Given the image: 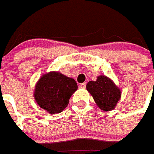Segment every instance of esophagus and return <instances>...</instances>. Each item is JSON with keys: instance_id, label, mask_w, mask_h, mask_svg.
<instances>
[{"instance_id": "obj_1", "label": "esophagus", "mask_w": 154, "mask_h": 154, "mask_svg": "<svg viewBox=\"0 0 154 154\" xmlns=\"http://www.w3.org/2000/svg\"><path fill=\"white\" fill-rule=\"evenodd\" d=\"M86 86V83L84 82V83H82L79 85V88H82V89H85Z\"/></svg>"}]
</instances>
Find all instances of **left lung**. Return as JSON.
Returning a JSON list of instances; mask_svg holds the SVG:
<instances>
[{
  "label": "left lung",
  "mask_w": 154,
  "mask_h": 154,
  "mask_svg": "<svg viewBox=\"0 0 154 154\" xmlns=\"http://www.w3.org/2000/svg\"><path fill=\"white\" fill-rule=\"evenodd\" d=\"M86 89L91 94L99 108L103 111L112 110L121 98L120 90L111 79L105 76L98 77L95 82H89Z\"/></svg>",
  "instance_id": "obj_1"
}]
</instances>
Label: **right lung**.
Returning a JSON list of instances; mask_svg holds the SVG:
<instances>
[{
    "instance_id": "right-lung-1",
    "label": "right lung",
    "mask_w": 154,
    "mask_h": 154,
    "mask_svg": "<svg viewBox=\"0 0 154 154\" xmlns=\"http://www.w3.org/2000/svg\"><path fill=\"white\" fill-rule=\"evenodd\" d=\"M77 89L74 79L52 72L40 78L36 83L34 97L42 109L55 114L62 112L68 106L69 99Z\"/></svg>"
}]
</instances>
